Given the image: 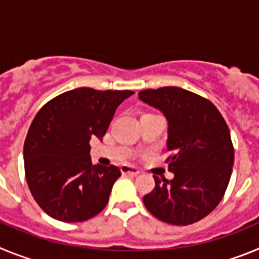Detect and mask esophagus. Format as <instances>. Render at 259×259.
Here are the masks:
<instances>
[{
  "instance_id": "1",
  "label": "esophagus",
  "mask_w": 259,
  "mask_h": 259,
  "mask_svg": "<svg viewBox=\"0 0 259 259\" xmlns=\"http://www.w3.org/2000/svg\"><path fill=\"white\" fill-rule=\"evenodd\" d=\"M120 170H122V172L124 174V175L136 176L140 174L139 168H136V167H134V166H130V164H123V166L120 167Z\"/></svg>"
}]
</instances>
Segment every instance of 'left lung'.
Returning a JSON list of instances; mask_svg holds the SVG:
<instances>
[{
	"instance_id": "obj_1",
	"label": "left lung",
	"mask_w": 259,
	"mask_h": 259,
	"mask_svg": "<svg viewBox=\"0 0 259 259\" xmlns=\"http://www.w3.org/2000/svg\"><path fill=\"white\" fill-rule=\"evenodd\" d=\"M139 100L163 114L172 152L174 179L154 176L155 188L144 205L168 224L196 223L218 206L230 183L235 153L227 123L211 102L178 87L145 89Z\"/></svg>"
}]
</instances>
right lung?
Returning a JSON list of instances; mask_svg holds the SVG:
<instances>
[{
    "instance_id": "add662e5",
    "label": "right lung",
    "mask_w": 259,
    "mask_h": 259,
    "mask_svg": "<svg viewBox=\"0 0 259 259\" xmlns=\"http://www.w3.org/2000/svg\"><path fill=\"white\" fill-rule=\"evenodd\" d=\"M131 91L76 88L36 114L24 141L27 184L38 206L61 222H84L105 209L116 166L92 164L89 140L102 141L116 107Z\"/></svg>"
}]
</instances>
